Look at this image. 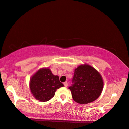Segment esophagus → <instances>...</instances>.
<instances>
[{
    "label": "esophagus",
    "instance_id": "obj_1",
    "mask_svg": "<svg viewBox=\"0 0 129 129\" xmlns=\"http://www.w3.org/2000/svg\"><path fill=\"white\" fill-rule=\"evenodd\" d=\"M68 83H67V82H64V86L65 87H68Z\"/></svg>",
    "mask_w": 129,
    "mask_h": 129
}]
</instances>
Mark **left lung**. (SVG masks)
<instances>
[{
    "label": "left lung",
    "instance_id": "1",
    "mask_svg": "<svg viewBox=\"0 0 129 129\" xmlns=\"http://www.w3.org/2000/svg\"><path fill=\"white\" fill-rule=\"evenodd\" d=\"M103 86L100 74L92 66L85 64L75 69L72 84L69 89L74 101L85 104L96 100L101 94Z\"/></svg>",
    "mask_w": 129,
    "mask_h": 129
}]
</instances>
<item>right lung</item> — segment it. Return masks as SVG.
<instances>
[{
    "label": "right lung",
    "mask_w": 129,
    "mask_h": 129,
    "mask_svg": "<svg viewBox=\"0 0 129 129\" xmlns=\"http://www.w3.org/2000/svg\"><path fill=\"white\" fill-rule=\"evenodd\" d=\"M63 87L58 76L52 73L49 69L39 70L30 80L31 92L37 100L48 101L53 98L57 89Z\"/></svg>",
    "instance_id": "obj_1"
}]
</instances>
